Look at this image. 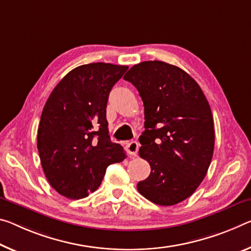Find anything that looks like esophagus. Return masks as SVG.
Here are the masks:
<instances>
[{
  "instance_id": "esophagus-1",
  "label": "esophagus",
  "mask_w": 251,
  "mask_h": 251,
  "mask_svg": "<svg viewBox=\"0 0 251 251\" xmlns=\"http://www.w3.org/2000/svg\"><path fill=\"white\" fill-rule=\"evenodd\" d=\"M125 149H126L127 153H128L129 155H133V156H135V155L137 154V151H138V143L136 141H132V142L127 143Z\"/></svg>"
}]
</instances>
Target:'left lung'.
<instances>
[{
    "label": "left lung",
    "mask_w": 251,
    "mask_h": 251,
    "mask_svg": "<svg viewBox=\"0 0 251 251\" xmlns=\"http://www.w3.org/2000/svg\"><path fill=\"white\" fill-rule=\"evenodd\" d=\"M144 104L145 130L140 156L150 176L137 183L143 197L158 205H174L198 189L214 149L213 117L197 81L176 66L144 61L124 75Z\"/></svg>",
    "instance_id": "left-lung-1"
}]
</instances>
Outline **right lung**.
<instances>
[{"mask_svg":"<svg viewBox=\"0 0 251 251\" xmlns=\"http://www.w3.org/2000/svg\"><path fill=\"white\" fill-rule=\"evenodd\" d=\"M127 66L96 62L75 68L54 87L38 128L40 161L50 185L68 199L98 189L107 166L126 158L110 141L106 106Z\"/></svg>","mask_w":251,"mask_h":251,"instance_id":"obj_1","label":"right lung"}]
</instances>
